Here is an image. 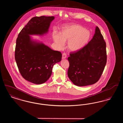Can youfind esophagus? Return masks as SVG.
<instances>
[{"label": "esophagus", "instance_id": "obj_1", "mask_svg": "<svg viewBox=\"0 0 123 123\" xmlns=\"http://www.w3.org/2000/svg\"><path fill=\"white\" fill-rule=\"evenodd\" d=\"M66 57H67V55L66 54V53H64L62 54V59H66Z\"/></svg>", "mask_w": 123, "mask_h": 123}]
</instances>
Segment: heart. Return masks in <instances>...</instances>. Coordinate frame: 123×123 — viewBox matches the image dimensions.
Here are the masks:
<instances>
[{"label": "heart", "instance_id": "1", "mask_svg": "<svg viewBox=\"0 0 123 123\" xmlns=\"http://www.w3.org/2000/svg\"><path fill=\"white\" fill-rule=\"evenodd\" d=\"M91 37V32L80 25L70 24L64 25L61 33L53 34V41L59 49L64 48L67 42V48L71 52H77L86 47Z\"/></svg>", "mask_w": 123, "mask_h": 123}]
</instances>
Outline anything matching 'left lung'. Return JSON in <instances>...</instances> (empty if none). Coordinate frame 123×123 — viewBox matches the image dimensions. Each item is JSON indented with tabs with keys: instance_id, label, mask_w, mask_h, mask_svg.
I'll return each mask as SVG.
<instances>
[{
	"instance_id": "8db88e82",
	"label": "left lung",
	"mask_w": 123,
	"mask_h": 123,
	"mask_svg": "<svg viewBox=\"0 0 123 123\" xmlns=\"http://www.w3.org/2000/svg\"><path fill=\"white\" fill-rule=\"evenodd\" d=\"M68 76L74 84L86 86L98 82L106 63V44L98 27L92 40L82 50L70 53Z\"/></svg>"
}]
</instances>
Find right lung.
Masks as SVG:
<instances>
[{"label": "right lung", "instance_id": "obj_1", "mask_svg": "<svg viewBox=\"0 0 123 123\" xmlns=\"http://www.w3.org/2000/svg\"><path fill=\"white\" fill-rule=\"evenodd\" d=\"M54 17H36L21 31L16 41L15 60L24 78L35 84L47 82L53 66L61 60L62 54L30 35L43 36L49 31Z\"/></svg>", "mask_w": 123, "mask_h": 123}]
</instances>
